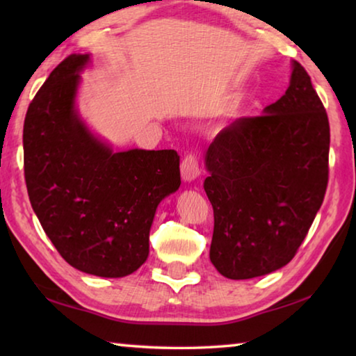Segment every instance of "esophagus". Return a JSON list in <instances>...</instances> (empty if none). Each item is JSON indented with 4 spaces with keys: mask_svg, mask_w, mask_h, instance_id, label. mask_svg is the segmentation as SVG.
Masks as SVG:
<instances>
[{
    "mask_svg": "<svg viewBox=\"0 0 356 356\" xmlns=\"http://www.w3.org/2000/svg\"><path fill=\"white\" fill-rule=\"evenodd\" d=\"M180 174H182L184 182H193V180L200 177L201 168L200 161H197L195 155H186L182 160V163H180Z\"/></svg>",
    "mask_w": 356,
    "mask_h": 356,
    "instance_id": "34e87169",
    "label": "esophagus"
}]
</instances>
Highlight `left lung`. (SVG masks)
Listing matches in <instances>:
<instances>
[{
  "mask_svg": "<svg viewBox=\"0 0 356 356\" xmlns=\"http://www.w3.org/2000/svg\"><path fill=\"white\" fill-rule=\"evenodd\" d=\"M327 111L301 64L262 116L222 129L206 152L204 190L213 207L210 261L229 280H250L292 261L328 184Z\"/></svg>",
  "mask_w": 356,
  "mask_h": 356,
  "instance_id": "8db88e82",
  "label": "left lung"
}]
</instances>
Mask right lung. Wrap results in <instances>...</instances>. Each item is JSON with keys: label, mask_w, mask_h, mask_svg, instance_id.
Here are the masks:
<instances>
[{"label": "right lung", "mask_w": 356, "mask_h": 356, "mask_svg": "<svg viewBox=\"0 0 356 356\" xmlns=\"http://www.w3.org/2000/svg\"><path fill=\"white\" fill-rule=\"evenodd\" d=\"M91 55H70L35 94L23 125L29 201L72 267L102 278L136 272L149 256L159 204L177 191L176 150L114 152L76 108Z\"/></svg>", "instance_id": "obj_1"}]
</instances>
